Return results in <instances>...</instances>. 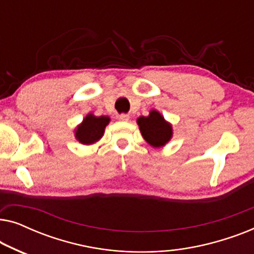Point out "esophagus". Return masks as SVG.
Segmentation results:
<instances>
[{"mask_svg":"<svg viewBox=\"0 0 254 254\" xmlns=\"http://www.w3.org/2000/svg\"><path fill=\"white\" fill-rule=\"evenodd\" d=\"M119 119L123 120V121H128V119H129V116H128V114L123 113V114H120V116H119Z\"/></svg>","mask_w":254,"mask_h":254,"instance_id":"34e87169","label":"esophagus"}]
</instances>
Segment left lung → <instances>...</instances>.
<instances>
[{
    "label": "left lung",
    "instance_id": "left-lung-1",
    "mask_svg": "<svg viewBox=\"0 0 254 254\" xmlns=\"http://www.w3.org/2000/svg\"><path fill=\"white\" fill-rule=\"evenodd\" d=\"M137 125L142 136L154 148L164 147L171 140L172 126L156 110L150 111L148 117L138 118Z\"/></svg>",
    "mask_w": 254,
    "mask_h": 254
}]
</instances>
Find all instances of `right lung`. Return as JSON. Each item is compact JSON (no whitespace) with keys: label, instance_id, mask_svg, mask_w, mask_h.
Returning <instances> with one entry per match:
<instances>
[{"label":"right lung","instance_id":"1","mask_svg":"<svg viewBox=\"0 0 254 254\" xmlns=\"http://www.w3.org/2000/svg\"><path fill=\"white\" fill-rule=\"evenodd\" d=\"M110 118L102 116L96 117L89 113L82 124L75 129V137L82 144H92L102 138L105 131V127L110 123Z\"/></svg>","mask_w":254,"mask_h":254}]
</instances>
